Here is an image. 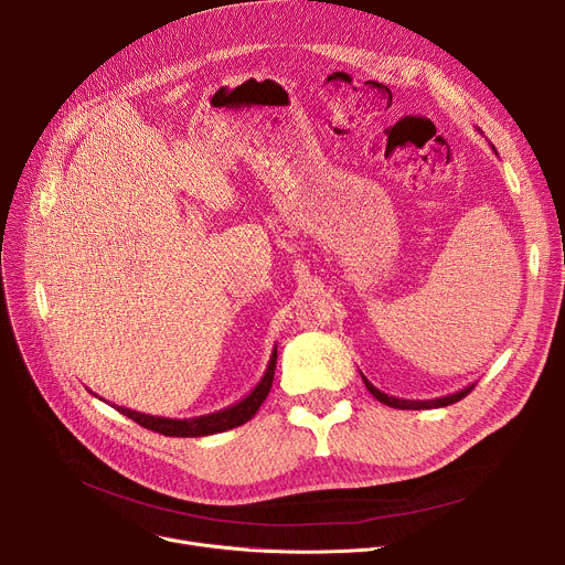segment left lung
<instances>
[{
    "label": "left lung",
    "mask_w": 565,
    "mask_h": 565,
    "mask_svg": "<svg viewBox=\"0 0 565 565\" xmlns=\"http://www.w3.org/2000/svg\"><path fill=\"white\" fill-rule=\"evenodd\" d=\"M364 377V375H362ZM364 384H366V390L380 401V403H384V405H390V407H396V409H433V407H447V405H451V403H458L460 398H465L471 390H473V384H469V387H465V390H460V392H456V394H449V396H439V398H430V401H407V398H396V396H390V394H384V392H380L377 387H373V384L364 377Z\"/></svg>",
    "instance_id": "obj_1"
}]
</instances>
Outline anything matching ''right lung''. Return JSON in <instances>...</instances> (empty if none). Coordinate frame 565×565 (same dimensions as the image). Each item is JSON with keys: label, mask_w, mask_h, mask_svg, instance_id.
Instances as JSON below:
<instances>
[{"label": "right lung", "mask_w": 565, "mask_h": 565, "mask_svg": "<svg viewBox=\"0 0 565 565\" xmlns=\"http://www.w3.org/2000/svg\"><path fill=\"white\" fill-rule=\"evenodd\" d=\"M275 369H277V348L273 350V358L267 362V369L260 377V382L256 387L243 398L237 401L224 409L203 414V417H192V419H167V417H153V414H141L135 412L130 407H118L114 405L118 412L126 414L135 424L156 430L160 435H169V437H203V435H215V433H224L231 430L235 426L247 424L254 414L258 412V407L263 405L265 396L270 394L273 390V380H275Z\"/></svg>", "instance_id": "obj_1"}]
</instances>
